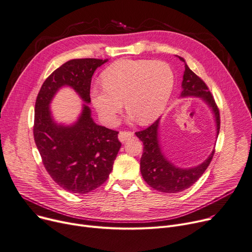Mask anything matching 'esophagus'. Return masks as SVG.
<instances>
[{"mask_svg": "<svg viewBox=\"0 0 252 252\" xmlns=\"http://www.w3.org/2000/svg\"><path fill=\"white\" fill-rule=\"evenodd\" d=\"M132 137H133V132H131V131H121L119 133V140L122 143L126 142V140H129Z\"/></svg>", "mask_w": 252, "mask_h": 252, "instance_id": "esophagus-1", "label": "esophagus"}]
</instances>
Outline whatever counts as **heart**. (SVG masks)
I'll use <instances>...</instances> for the list:
<instances>
[{
	"instance_id": "b5f03b06",
	"label": "heart",
	"mask_w": 252,
	"mask_h": 252,
	"mask_svg": "<svg viewBox=\"0 0 252 252\" xmlns=\"http://www.w3.org/2000/svg\"><path fill=\"white\" fill-rule=\"evenodd\" d=\"M102 88L92 87L91 102L108 126L116 124L125 107L128 121L142 125L161 115L171 96L174 76L168 63L161 61L121 60L110 64L101 76Z\"/></svg>"
}]
</instances>
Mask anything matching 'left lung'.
<instances>
[{"label": "left lung", "mask_w": 252, "mask_h": 252, "mask_svg": "<svg viewBox=\"0 0 252 252\" xmlns=\"http://www.w3.org/2000/svg\"><path fill=\"white\" fill-rule=\"evenodd\" d=\"M177 57L184 63L180 98H200L212 111L215 126L216 139L220 130V114L215 100L205 82L198 78L189 68L183 58ZM160 121L158 119L148 128L136 132V136L143 142L144 152L141 158V173L149 186L161 192L177 193L189 189L204 174L214 156L215 150L202 163L192 167H179L166 157L162 150L159 137ZM215 148V147H214Z\"/></svg>", "instance_id": "1"}]
</instances>
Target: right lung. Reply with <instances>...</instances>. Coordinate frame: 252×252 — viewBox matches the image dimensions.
<instances>
[{
	"instance_id": "obj_1",
	"label": "right lung",
	"mask_w": 252,
	"mask_h": 252,
	"mask_svg": "<svg viewBox=\"0 0 252 252\" xmlns=\"http://www.w3.org/2000/svg\"><path fill=\"white\" fill-rule=\"evenodd\" d=\"M108 62L97 59L71 60L42 84L37 95L33 135L46 171L69 192L87 193L103 184L122 147L117 131L97 125L91 116L90 86L94 72ZM73 89L84 103L72 124L59 123L50 104L63 88Z\"/></svg>"
}]
</instances>
